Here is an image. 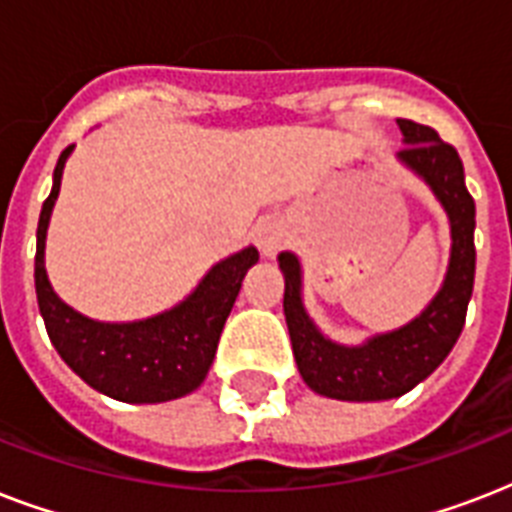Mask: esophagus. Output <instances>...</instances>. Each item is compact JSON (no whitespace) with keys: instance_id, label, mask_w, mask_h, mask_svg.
Returning <instances> with one entry per match:
<instances>
[{"instance_id":"34e87169","label":"esophagus","mask_w":512,"mask_h":512,"mask_svg":"<svg viewBox=\"0 0 512 512\" xmlns=\"http://www.w3.org/2000/svg\"><path fill=\"white\" fill-rule=\"evenodd\" d=\"M284 241H287V231L279 223H263L257 228V247L263 255H276L284 247Z\"/></svg>"}]
</instances>
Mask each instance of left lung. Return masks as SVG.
I'll use <instances>...</instances> for the list:
<instances>
[{"instance_id": "left-lung-1", "label": "left lung", "mask_w": 512, "mask_h": 512, "mask_svg": "<svg viewBox=\"0 0 512 512\" xmlns=\"http://www.w3.org/2000/svg\"><path fill=\"white\" fill-rule=\"evenodd\" d=\"M406 146L398 159L420 172L444 204L452 220V260L436 300L420 319L398 332L380 335L361 348H342L324 340L313 327L300 300L297 257L281 252L284 271V316H287L297 369L308 388L340 401H385L409 393L449 356L468 316L476 276V204L465 188L462 159L452 143L438 138L433 127L398 119Z\"/></svg>"}]
</instances>
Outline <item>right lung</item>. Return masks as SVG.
Returning <instances> with one entry per match:
<instances>
[{"label": "right lung", "mask_w": 512, "mask_h": 512, "mask_svg": "<svg viewBox=\"0 0 512 512\" xmlns=\"http://www.w3.org/2000/svg\"><path fill=\"white\" fill-rule=\"evenodd\" d=\"M71 146L60 154L52 191L44 199L36 228V300L44 327L60 358L90 388L124 404H159L191 393L204 382L215 358L220 332L231 313L257 249L228 257L204 276L183 305L135 324H100L60 303L44 273V233L58 199L60 175Z\"/></svg>", "instance_id": "obj_1"}]
</instances>
